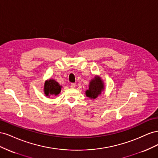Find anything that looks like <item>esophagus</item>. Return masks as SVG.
Masks as SVG:
<instances>
[{
  "mask_svg": "<svg viewBox=\"0 0 158 158\" xmlns=\"http://www.w3.org/2000/svg\"><path fill=\"white\" fill-rule=\"evenodd\" d=\"M70 87L72 88H74L76 87V84L75 83H71L70 84Z\"/></svg>",
  "mask_w": 158,
  "mask_h": 158,
  "instance_id": "1",
  "label": "esophagus"
}]
</instances>
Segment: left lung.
Here are the masks:
<instances>
[{"label": "left lung", "instance_id": "1", "mask_svg": "<svg viewBox=\"0 0 158 158\" xmlns=\"http://www.w3.org/2000/svg\"><path fill=\"white\" fill-rule=\"evenodd\" d=\"M103 88V83L102 80L98 77H95L94 79L91 80L89 85V89L85 92V94L90 99H95L99 95L101 94Z\"/></svg>", "mask_w": 158, "mask_h": 158}]
</instances>
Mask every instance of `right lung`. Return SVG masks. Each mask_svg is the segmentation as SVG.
Masks as SVG:
<instances>
[{
	"label": "right lung",
	"instance_id": "add662e5",
	"mask_svg": "<svg viewBox=\"0 0 158 158\" xmlns=\"http://www.w3.org/2000/svg\"><path fill=\"white\" fill-rule=\"evenodd\" d=\"M61 90V86L55 80L50 79L45 82L44 92L47 96L49 95H58Z\"/></svg>",
	"mask_w": 158,
	"mask_h": 158
}]
</instances>
